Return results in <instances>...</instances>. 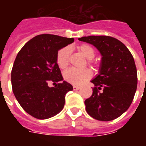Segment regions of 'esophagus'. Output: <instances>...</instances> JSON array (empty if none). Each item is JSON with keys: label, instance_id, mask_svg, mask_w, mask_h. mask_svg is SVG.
<instances>
[{"label": "esophagus", "instance_id": "1", "mask_svg": "<svg viewBox=\"0 0 146 146\" xmlns=\"http://www.w3.org/2000/svg\"><path fill=\"white\" fill-rule=\"evenodd\" d=\"M79 89H80V86H76V85L73 86V90H74V91L79 90Z\"/></svg>", "mask_w": 146, "mask_h": 146}]
</instances>
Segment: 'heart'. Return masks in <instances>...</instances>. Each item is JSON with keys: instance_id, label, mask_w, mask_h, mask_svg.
<instances>
[{"instance_id": "heart-1", "label": "heart", "mask_w": 146, "mask_h": 146, "mask_svg": "<svg viewBox=\"0 0 146 146\" xmlns=\"http://www.w3.org/2000/svg\"><path fill=\"white\" fill-rule=\"evenodd\" d=\"M78 49L80 51V53L88 60H91L95 57V50L90 45L83 44L80 45ZM70 54H71V49L70 47H65L58 52L57 63L61 69H65L68 66V65L70 63ZM92 76V71L88 69L78 70L75 68L68 69L66 71L64 72L63 74L64 79L66 80L67 82L76 84V85L82 84L86 80L90 79Z\"/></svg>"}]
</instances>
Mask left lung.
Here are the masks:
<instances>
[{
    "instance_id": "left-lung-1",
    "label": "left lung",
    "mask_w": 146,
    "mask_h": 146,
    "mask_svg": "<svg viewBox=\"0 0 146 146\" xmlns=\"http://www.w3.org/2000/svg\"><path fill=\"white\" fill-rule=\"evenodd\" d=\"M94 45L102 60L98 74L91 82L95 88L86 99V111L101 121L115 119L128 110L135 96L138 76L134 58L119 40L109 36H88L78 39Z\"/></svg>"
}]
</instances>
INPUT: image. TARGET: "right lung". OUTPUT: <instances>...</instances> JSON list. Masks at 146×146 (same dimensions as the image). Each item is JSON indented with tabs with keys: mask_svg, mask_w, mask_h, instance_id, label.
I'll return each instance as SVG.
<instances>
[{
	"mask_svg": "<svg viewBox=\"0 0 146 146\" xmlns=\"http://www.w3.org/2000/svg\"><path fill=\"white\" fill-rule=\"evenodd\" d=\"M73 41V38L52 34L37 35L15 58L11 76L12 91L22 108L36 119H48L60 113L66 93L73 89L63 81L57 63L58 51ZM49 80L60 83L50 88Z\"/></svg>",
	"mask_w": 146,
	"mask_h": 146,
	"instance_id": "right-lung-1",
	"label": "right lung"
}]
</instances>
